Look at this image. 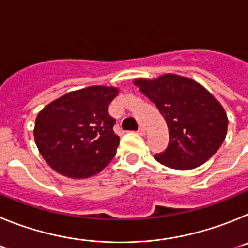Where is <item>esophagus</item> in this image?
<instances>
[{
  "label": "esophagus",
  "mask_w": 248,
  "mask_h": 248,
  "mask_svg": "<svg viewBox=\"0 0 248 248\" xmlns=\"http://www.w3.org/2000/svg\"><path fill=\"white\" fill-rule=\"evenodd\" d=\"M145 133H146L145 128H144V126H140L139 130H138V134H140V135H145Z\"/></svg>",
  "instance_id": "esophagus-1"
}]
</instances>
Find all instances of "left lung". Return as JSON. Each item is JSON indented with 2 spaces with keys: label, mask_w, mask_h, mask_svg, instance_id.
Returning <instances> with one entry per match:
<instances>
[{
  "label": "left lung",
  "mask_w": 248,
  "mask_h": 248,
  "mask_svg": "<svg viewBox=\"0 0 248 248\" xmlns=\"http://www.w3.org/2000/svg\"><path fill=\"white\" fill-rule=\"evenodd\" d=\"M134 84L156 105L168 124L169 145L154 155L156 161L176 170H190L220 149L226 138L227 114L200 83L166 73L154 79L138 78Z\"/></svg>",
  "instance_id": "left-lung-1"
}]
</instances>
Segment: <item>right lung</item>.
Listing matches in <instances>:
<instances>
[{
    "instance_id": "right-lung-1",
    "label": "right lung",
    "mask_w": 248,
    "mask_h": 248,
    "mask_svg": "<svg viewBox=\"0 0 248 248\" xmlns=\"http://www.w3.org/2000/svg\"><path fill=\"white\" fill-rule=\"evenodd\" d=\"M119 89L92 85L46 105L34 123V141L46 163L71 179H87L110 163L119 137L108 107Z\"/></svg>"
}]
</instances>
